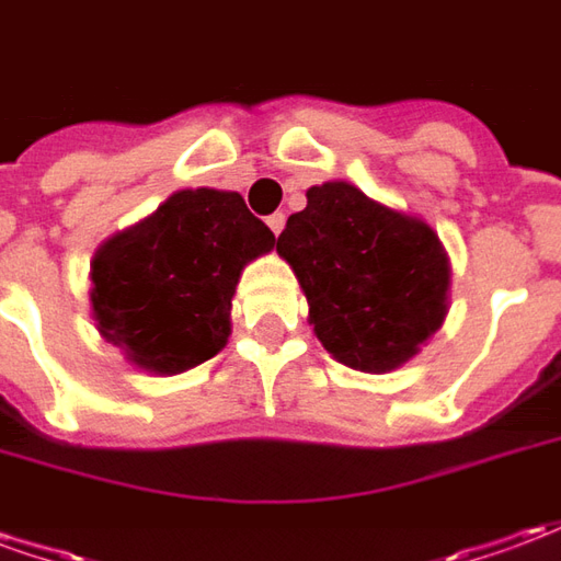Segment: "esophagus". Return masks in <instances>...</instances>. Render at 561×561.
Returning <instances> with one entry per match:
<instances>
[{
    "mask_svg": "<svg viewBox=\"0 0 561 561\" xmlns=\"http://www.w3.org/2000/svg\"><path fill=\"white\" fill-rule=\"evenodd\" d=\"M267 225H270V231L279 237L282 228H285V216H282V213H273V216H267Z\"/></svg>",
    "mask_w": 561,
    "mask_h": 561,
    "instance_id": "obj_1",
    "label": "esophagus"
}]
</instances>
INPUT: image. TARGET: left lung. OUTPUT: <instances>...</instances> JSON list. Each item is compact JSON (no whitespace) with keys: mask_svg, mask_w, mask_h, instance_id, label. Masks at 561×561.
<instances>
[{"mask_svg":"<svg viewBox=\"0 0 561 561\" xmlns=\"http://www.w3.org/2000/svg\"><path fill=\"white\" fill-rule=\"evenodd\" d=\"M276 252L304 288L321 345L360 373L409 364L447 316L450 261L438 233L352 183L312 185Z\"/></svg>","mask_w":561,"mask_h":561,"instance_id":"8db88e82","label":"left lung"}]
</instances>
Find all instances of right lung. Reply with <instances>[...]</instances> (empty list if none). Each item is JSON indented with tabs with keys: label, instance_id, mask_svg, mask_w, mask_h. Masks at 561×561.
<instances>
[{
	"label": "right lung",
	"instance_id": "add662e5",
	"mask_svg": "<svg viewBox=\"0 0 561 561\" xmlns=\"http://www.w3.org/2000/svg\"><path fill=\"white\" fill-rule=\"evenodd\" d=\"M273 245V231L237 192H173L95 249L92 321L138 369L185 373L225 348L240 273Z\"/></svg>",
	"mask_w": 561,
	"mask_h": 561
}]
</instances>
